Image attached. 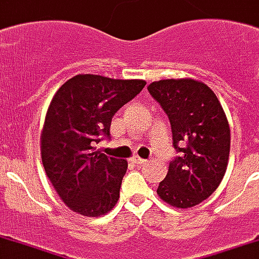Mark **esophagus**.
<instances>
[{
    "instance_id": "34e87169",
    "label": "esophagus",
    "mask_w": 259,
    "mask_h": 259,
    "mask_svg": "<svg viewBox=\"0 0 259 259\" xmlns=\"http://www.w3.org/2000/svg\"><path fill=\"white\" fill-rule=\"evenodd\" d=\"M133 161H135L136 164H140V166H143V164H146V163H147V160L140 159V157H133Z\"/></svg>"
}]
</instances>
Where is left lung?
Returning a JSON list of instances; mask_svg holds the SVG:
<instances>
[{"mask_svg": "<svg viewBox=\"0 0 259 259\" xmlns=\"http://www.w3.org/2000/svg\"><path fill=\"white\" fill-rule=\"evenodd\" d=\"M147 91L168 116L174 147L181 152L157 194L171 207L191 208L208 198L226 174L231 132L224 109L215 93L196 79L156 80Z\"/></svg>", "mask_w": 259, "mask_h": 259, "instance_id": "left-lung-1", "label": "left lung"}]
</instances>
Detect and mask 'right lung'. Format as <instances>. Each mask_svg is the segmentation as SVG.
Listing matches in <instances>:
<instances>
[{
    "label": "right lung",
    "instance_id": "obj_1",
    "mask_svg": "<svg viewBox=\"0 0 259 259\" xmlns=\"http://www.w3.org/2000/svg\"><path fill=\"white\" fill-rule=\"evenodd\" d=\"M143 79L80 73L51 100L41 132L45 173L63 203L85 217H100L119 200L127 161L96 150L110 135L112 117L143 89Z\"/></svg>",
    "mask_w": 259,
    "mask_h": 259
}]
</instances>
